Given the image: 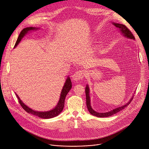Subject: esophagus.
I'll list each match as a JSON object with an SVG mask.
<instances>
[{"mask_svg":"<svg viewBox=\"0 0 149 149\" xmlns=\"http://www.w3.org/2000/svg\"><path fill=\"white\" fill-rule=\"evenodd\" d=\"M84 77V73L82 71H78L75 72L72 75V79L74 81L81 80Z\"/></svg>","mask_w":149,"mask_h":149,"instance_id":"34e87169","label":"esophagus"}]
</instances>
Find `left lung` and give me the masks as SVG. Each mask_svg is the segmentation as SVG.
<instances>
[{
	"mask_svg": "<svg viewBox=\"0 0 149 149\" xmlns=\"http://www.w3.org/2000/svg\"><path fill=\"white\" fill-rule=\"evenodd\" d=\"M113 24L114 25H115V26H116L117 28H118L120 30V31L124 34V35H125L127 38H130V39H135V38H134V35H133V33H132V32L128 28H127L126 26H125L124 25L116 24V23H114V22L113 23ZM86 104H87V109H88L89 112L92 115L98 117H107L111 116L114 114H116L117 113L120 111L121 110H123L125 107H127V106L130 103V102L132 101L133 98V97H132L128 103H127L126 105L122 106V107L115 109L113 110L112 111H109L107 113H97V112L95 111L91 108V106L90 105V98L89 96V88H88V86H87V87L86 88Z\"/></svg>",
	"mask_w": 149,
	"mask_h": 149,
	"instance_id": "left-lung-1",
	"label": "left lung"
}]
</instances>
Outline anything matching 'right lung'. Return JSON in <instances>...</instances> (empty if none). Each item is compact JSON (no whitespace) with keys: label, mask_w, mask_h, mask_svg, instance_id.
Wrapping results in <instances>:
<instances>
[{"label":"right lung","mask_w":149,"mask_h":149,"mask_svg":"<svg viewBox=\"0 0 149 149\" xmlns=\"http://www.w3.org/2000/svg\"><path fill=\"white\" fill-rule=\"evenodd\" d=\"M34 29H36V28H33V27H28V28H24L22 31L20 32L14 47H16L17 45V44L19 43L21 39H22V38L24 37V36L28 31H30L31 30H34ZM71 87H72L71 81L70 79V78L68 77V78H67V79L65 81L64 86L63 87L59 102H58L57 105L56 106V107L49 111H46V112H39V111H36L32 110L31 109L27 107L26 105H25L24 103L22 102V101L20 100V98H19V97L17 96V94H16V96L19 100L18 101H19V104H20L21 107H22L24 109V110H25L27 113L33 114V115H35L36 116H38L42 118H53L54 117L57 116L62 111L63 107H64V102H65V99L66 95L68 94V93L70 91V90H71Z\"/></svg>","instance_id":"obj_1"}]
</instances>
